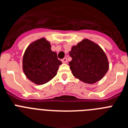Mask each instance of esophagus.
<instances>
[{"label":"esophagus","instance_id":"obj_1","mask_svg":"<svg viewBox=\"0 0 128 128\" xmlns=\"http://www.w3.org/2000/svg\"><path fill=\"white\" fill-rule=\"evenodd\" d=\"M62 63H67V58H63V60H62Z\"/></svg>","mask_w":128,"mask_h":128}]
</instances>
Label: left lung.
<instances>
[{
  "label": "left lung",
  "instance_id": "1",
  "mask_svg": "<svg viewBox=\"0 0 128 128\" xmlns=\"http://www.w3.org/2000/svg\"><path fill=\"white\" fill-rule=\"evenodd\" d=\"M69 55L70 68L75 78L83 82L94 84L102 80L109 69V62L102 48L85 38L72 46Z\"/></svg>",
  "mask_w": 128,
  "mask_h": 128
}]
</instances>
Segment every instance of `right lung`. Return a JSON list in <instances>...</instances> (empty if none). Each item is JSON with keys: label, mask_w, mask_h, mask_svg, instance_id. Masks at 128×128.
Here are the masks:
<instances>
[{"label": "right lung", "mask_w": 128, "mask_h": 128, "mask_svg": "<svg viewBox=\"0 0 128 128\" xmlns=\"http://www.w3.org/2000/svg\"><path fill=\"white\" fill-rule=\"evenodd\" d=\"M56 52L51 50V45L46 38L29 44L22 59V69L26 76L38 85L46 84L56 76L62 64Z\"/></svg>", "instance_id": "1"}]
</instances>
